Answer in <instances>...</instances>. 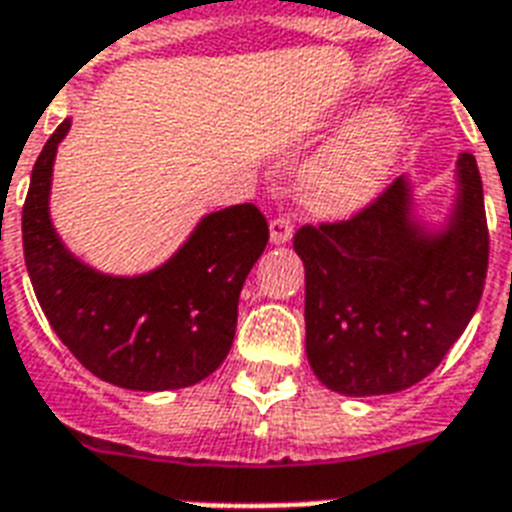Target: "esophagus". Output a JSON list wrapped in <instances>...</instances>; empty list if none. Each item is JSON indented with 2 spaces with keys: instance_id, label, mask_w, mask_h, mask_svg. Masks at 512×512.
<instances>
[{
  "instance_id": "1",
  "label": "esophagus",
  "mask_w": 512,
  "mask_h": 512,
  "mask_svg": "<svg viewBox=\"0 0 512 512\" xmlns=\"http://www.w3.org/2000/svg\"><path fill=\"white\" fill-rule=\"evenodd\" d=\"M294 236V223L286 215L270 220V242L273 244H286Z\"/></svg>"
}]
</instances>
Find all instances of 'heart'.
I'll return each mask as SVG.
<instances>
[{"label":"heart","instance_id":"1","mask_svg":"<svg viewBox=\"0 0 512 512\" xmlns=\"http://www.w3.org/2000/svg\"><path fill=\"white\" fill-rule=\"evenodd\" d=\"M402 144V120L373 112L328 144L299 178V194L315 215L342 218L376 197Z\"/></svg>","mask_w":512,"mask_h":512}]
</instances>
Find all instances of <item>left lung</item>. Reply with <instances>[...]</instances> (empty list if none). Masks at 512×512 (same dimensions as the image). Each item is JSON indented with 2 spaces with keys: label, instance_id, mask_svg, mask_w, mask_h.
I'll list each match as a JSON object with an SVG mask.
<instances>
[{
  "label": "left lung",
  "instance_id": "left-lung-1",
  "mask_svg": "<svg viewBox=\"0 0 512 512\" xmlns=\"http://www.w3.org/2000/svg\"><path fill=\"white\" fill-rule=\"evenodd\" d=\"M405 178L336 223L302 226L305 350L331 392L376 397L418 384L479 307L489 265L476 157L458 160V205L442 234L410 218Z\"/></svg>",
  "mask_w": 512,
  "mask_h": 512
}]
</instances>
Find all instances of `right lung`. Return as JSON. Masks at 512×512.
<instances>
[{"mask_svg":"<svg viewBox=\"0 0 512 512\" xmlns=\"http://www.w3.org/2000/svg\"><path fill=\"white\" fill-rule=\"evenodd\" d=\"M49 136L23 205V252L49 326L78 363L134 392L181 389L226 360L244 278L268 244V220L252 202L202 218L189 242L152 273L118 278L70 255L49 220L57 144Z\"/></svg>","mask_w":512,"mask_h":512,"instance_id":"obj_1","label":"right lung"}]
</instances>
